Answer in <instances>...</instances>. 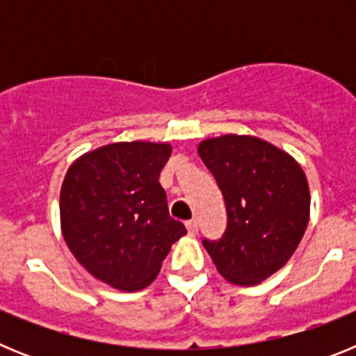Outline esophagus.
<instances>
[{"instance_id":"1","label":"esophagus","mask_w":356,"mask_h":356,"mask_svg":"<svg viewBox=\"0 0 356 356\" xmlns=\"http://www.w3.org/2000/svg\"><path fill=\"white\" fill-rule=\"evenodd\" d=\"M185 226H187V232L191 235L197 234V221H196V219H191V221H187V222H185Z\"/></svg>"}]
</instances>
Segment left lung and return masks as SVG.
<instances>
[{"label":"left lung","mask_w":356,"mask_h":356,"mask_svg":"<svg viewBox=\"0 0 356 356\" xmlns=\"http://www.w3.org/2000/svg\"><path fill=\"white\" fill-rule=\"evenodd\" d=\"M225 197L228 225L203 238L217 271L254 285L284 267L305 235L310 213L307 176L285 151L250 135H222L197 147Z\"/></svg>","instance_id":"obj_1"}]
</instances>
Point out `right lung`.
I'll use <instances>...</instances> for the list:
<instances>
[{
	"label": "right lung",
	"mask_w": 356,
	"mask_h": 356,
	"mask_svg": "<svg viewBox=\"0 0 356 356\" xmlns=\"http://www.w3.org/2000/svg\"><path fill=\"white\" fill-rule=\"evenodd\" d=\"M169 144L115 143L85 153L60 191V222L74 259L119 291H140L159 275L181 235L159 176Z\"/></svg>",
	"instance_id": "1"
}]
</instances>
